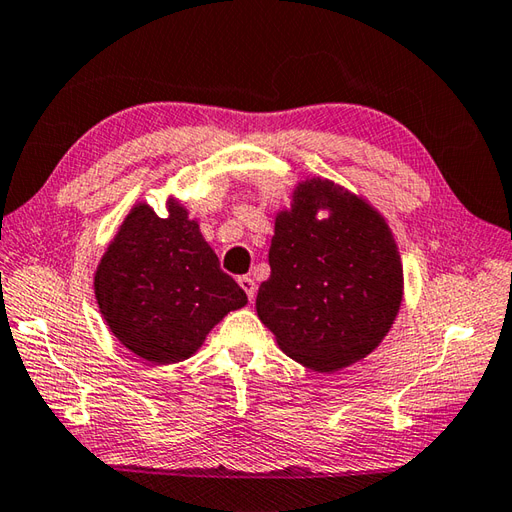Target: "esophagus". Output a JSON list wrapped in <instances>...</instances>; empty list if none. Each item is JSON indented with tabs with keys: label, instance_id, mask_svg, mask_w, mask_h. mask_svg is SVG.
<instances>
[{
	"label": "esophagus",
	"instance_id": "1",
	"mask_svg": "<svg viewBox=\"0 0 512 512\" xmlns=\"http://www.w3.org/2000/svg\"><path fill=\"white\" fill-rule=\"evenodd\" d=\"M237 283H240V288L246 292V296H248V301L253 303V299H255V294H257V285H255V281L251 279V277H240L237 279Z\"/></svg>",
	"mask_w": 512,
	"mask_h": 512
}]
</instances>
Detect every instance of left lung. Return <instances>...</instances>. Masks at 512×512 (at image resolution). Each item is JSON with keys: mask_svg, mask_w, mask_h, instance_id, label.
<instances>
[{"mask_svg": "<svg viewBox=\"0 0 512 512\" xmlns=\"http://www.w3.org/2000/svg\"><path fill=\"white\" fill-rule=\"evenodd\" d=\"M270 279L257 316L279 349L334 373L379 347L403 301V266L386 218L329 178H305L275 216Z\"/></svg>", "mask_w": 512, "mask_h": 512, "instance_id": "left-lung-1", "label": "left lung"}]
</instances>
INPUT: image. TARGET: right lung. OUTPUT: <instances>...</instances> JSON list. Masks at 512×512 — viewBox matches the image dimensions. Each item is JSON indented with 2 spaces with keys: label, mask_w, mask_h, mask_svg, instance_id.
Wrapping results in <instances>:
<instances>
[{
  "label": "right lung",
  "mask_w": 512,
  "mask_h": 512,
  "mask_svg": "<svg viewBox=\"0 0 512 512\" xmlns=\"http://www.w3.org/2000/svg\"><path fill=\"white\" fill-rule=\"evenodd\" d=\"M93 292L113 336L152 364L192 358L224 316L248 303L176 198H168L165 218L148 202L128 211L95 270Z\"/></svg>",
  "instance_id": "add662e5"
}]
</instances>
